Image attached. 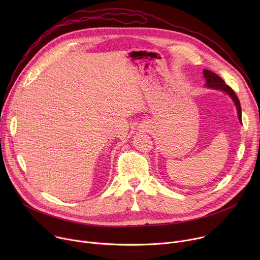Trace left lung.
<instances>
[{
  "label": "left lung",
  "instance_id": "1",
  "mask_svg": "<svg viewBox=\"0 0 260 260\" xmlns=\"http://www.w3.org/2000/svg\"><path fill=\"white\" fill-rule=\"evenodd\" d=\"M203 73H204V77H205V80H206V87L207 88L223 91V92H225L226 94H229L231 96V99L233 100V102L236 105V108H237V111H238L239 120L242 123V109H241L240 101H239L238 96L236 95L235 91L229 85H226L225 82L222 80L218 75H216L215 73H213L212 71L204 70Z\"/></svg>",
  "mask_w": 260,
  "mask_h": 260
}]
</instances>
